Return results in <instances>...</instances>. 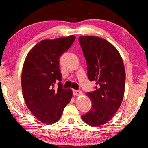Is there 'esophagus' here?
Instances as JSON below:
<instances>
[{
    "instance_id": "esophagus-1",
    "label": "esophagus",
    "mask_w": 148,
    "mask_h": 148,
    "mask_svg": "<svg viewBox=\"0 0 148 148\" xmlns=\"http://www.w3.org/2000/svg\"><path fill=\"white\" fill-rule=\"evenodd\" d=\"M73 93L75 96H80V95H82L83 93L82 91L80 90H73Z\"/></svg>"
}]
</instances>
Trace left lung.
Returning a JSON list of instances; mask_svg holds the SVG:
<instances>
[{
  "instance_id": "left-lung-1",
  "label": "left lung",
  "mask_w": 148,
  "mask_h": 148,
  "mask_svg": "<svg viewBox=\"0 0 148 148\" xmlns=\"http://www.w3.org/2000/svg\"><path fill=\"white\" fill-rule=\"evenodd\" d=\"M79 41L86 60L88 79L96 84L94 91L87 93L92 108L82 115V119L91 126H100L112 118L122 102L125 85L124 64L116 48L106 40L81 36Z\"/></svg>"
}]
</instances>
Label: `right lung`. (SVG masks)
Masks as SVG:
<instances>
[{
    "mask_svg": "<svg viewBox=\"0 0 148 148\" xmlns=\"http://www.w3.org/2000/svg\"><path fill=\"white\" fill-rule=\"evenodd\" d=\"M75 40V36H70L42 40L30 50L24 62L21 75L24 100L34 116L45 124L58 121L72 98V90L62 88L60 82L59 58Z\"/></svg>",
    "mask_w": 148,
    "mask_h": 148,
    "instance_id": "1",
    "label": "right lung"
}]
</instances>
